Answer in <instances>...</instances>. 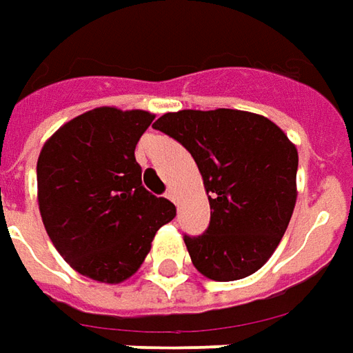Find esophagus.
Instances as JSON below:
<instances>
[{"label":"esophagus","mask_w":353,"mask_h":353,"mask_svg":"<svg viewBox=\"0 0 353 353\" xmlns=\"http://www.w3.org/2000/svg\"><path fill=\"white\" fill-rule=\"evenodd\" d=\"M165 196H167V198H169V200H171V201H176V196H174V190H172V188H169Z\"/></svg>","instance_id":"esophagus-1"}]
</instances>
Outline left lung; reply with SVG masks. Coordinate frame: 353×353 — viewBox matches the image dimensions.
I'll return each instance as SVG.
<instances>
[{
  "label": "left lung",
  "instance_id": "left-lung-1",
  "mask_svg": "<svg viewBox=\"0 0 353 353\" xmlns=\"http://www.w3.org/2000/svg\"><path fill=\"white\" fill-rule=\"evenodd\" d=\"M153 128L192 153L208 192L209 227L184 236L194 267L219 283L261 269L296 205V145L269 119L238 109H182Z\"/></svg>",
  "mask_w": 353,
  "mask_h": 353
}]
</instances>
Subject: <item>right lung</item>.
<instances>
[{
	"label": "right lung",
	"mask_w": 353,
	"mask_h": 353,
	"mask_svg": "<svg viewBox=\"0 0 353 353\" xmlns=\"http://www.w3.org/2000/svg\"><path fill=\"white\" fill-rule=\"evenodd\" d=\"M155 115L98 107L65 123L38 157V205L55 250L80 274L119 284L140 269L176 208L142 186L134 150Z\"/></svg>",
	"instance_id": "add662e5"
}]
</instances>
